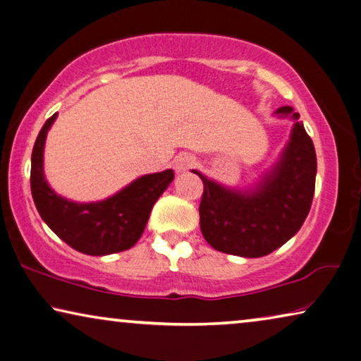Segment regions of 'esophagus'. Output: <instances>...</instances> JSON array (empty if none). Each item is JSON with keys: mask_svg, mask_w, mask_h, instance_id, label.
Wrapping results in <instances>:
<instances>
[{"mask_svg": "<svg viewBox=\"0 0 361 361\" xmlns=\"http://www.w3.org/2000/svg\"><path fill=\"white\" fill-rule=\"evenodd\" d=\"M193 164H195V158L190 153H182L174 159V169L177 172L189 171Z\"/></svg>", "mask_w": 361, "mask_h": 361, "instance_id": "1", "label": "esophagus"}]
</instances>
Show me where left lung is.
Segmentation results:
<instances>
[{
  "label": "left lung",
  "instance_id": "1",
  "mask_svg": "<svg viewBox=\"0 0 361 361\" xmlns=\"http://www.w3.org/2000/svg\"><path fill=\"white\" fill-rule=\"evenodd\" d=\"M275 114L295 120L279 163L254 189H228L193 171L203 182L200 229L219 252L262 257L300 231L310 213L316 185V151L300 114L285 106Z\"/></svg>",
  "mask_w": 361,
  "mask_h": 361
}]
</instances>
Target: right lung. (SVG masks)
<instances>
[{
    "mask_svg": "<svg viewBox=\"0 0 361 361\" xmlns=\"http://www.w3.org/2000/svg\"><path fill=\"white\" fill-rule=\"evenodd\" d=\"M59 114L42 127L30 159V190L39 215L78 252L107 255L133 247L145 231L151 208L174 179V171L146 174L101 202L78 203L51 190L44 174L47 133Z\"/></svg>",
    "mask_w": 361,
    "mask_h": 361,
    "instance_id": "1",
    "label": "right lung"
}]
</instances>
